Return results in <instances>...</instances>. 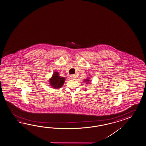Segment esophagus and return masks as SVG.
Wrapping results in <instances>:
<instances>
[{
    "mask_svg": "<svg viewBox=\"0 0 146 146\" xmlns=\"http://www.w3.org/2000/svg\"><path fill=\"white\" fill-rule=\"evenodd\" d=\"M70 77H71V78H72V79H75L76 78V76L75 75H71Z\"/></svg>",
    "mask_w": 146,
    "mask_h": 146,
    "instance_id": "obj_1",
    "label": "esophagus"
}]
</instances>
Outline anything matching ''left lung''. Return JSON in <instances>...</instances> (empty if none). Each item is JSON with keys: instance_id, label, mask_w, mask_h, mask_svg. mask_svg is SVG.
Wrapping results in <instances>:
<instances>
[{"instance_id": "8db88e82", "label": "left lung", "mask_w": 146, "mask_h": 146, "mask_svg": "<svg viewBox=\"0 0 146 146\" xmlns=\"http://www.w3.org/2000/svg\"><path fill=\"white\" fill-rule=\"evenodd\" d=\"M90 77H87L86 79L84 80H85V82H85L87 84H89V82L90 80Z\"/></svg>"}]
</instances>
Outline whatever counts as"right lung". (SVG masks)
I'll use <instances>...</instances> for the list:
<instances>
[{"label":"right lung","mask_w":146,"mask_h":146,"mask_svg":"<svg viewBox=\"0 0 146 146\" xmlns=\"http://www.w3.org/2000/svg\"><path fill=\"white\" fill-rule=\"evenodd\" d=\"M65 81V77H61L58 72H55L49 80L50 86L52 88L59 89L63 86Z\"/></svg>","instance_id":"add662e5"}]
</instances>
